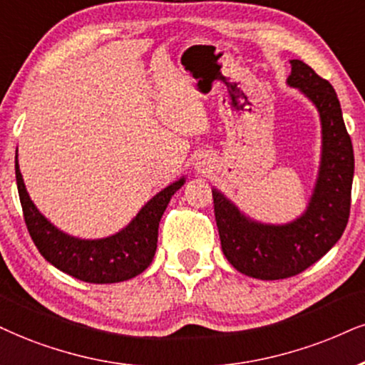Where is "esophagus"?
I'll use <instances>...</instances> for the list:
<instances>
[{"label":"esophagus","mask_w":365,"mask_h":365,"mask_svg":"<svg viewBox=\"0 0 365 365\" xmlns=\"http://www.w3.org/2000/svg\"><path fill=\"white\" fill-rule=\"evenodd\" d=\"M205 165H206V164H205V162H197V164H196V168H197V169H203V168H205Z\"/></svg>","instance_id":"esophagus-1"}]
</instances>
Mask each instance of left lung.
Listing matches in <instances>:
<instances>
[{
  "label": "left lung",
  "instance_id": "8db88e82",
  "mask_svg": "<svg viewBox=\"0 0 365 365\" xmlns=\"http://www.w3.org/2000/svg\"><path fill=\"white\" fill-rule=\"evenodd\" d=\"M287 86L317 108L322 125V154L307 210L287 223L250 218L213 187L215 220L222 250L238 272L276 281L303 272L340 240L349 222L354 181V148L334 86L303 61L292 58Z\"/></svg>",
  "mask_w": 365,
  "mask_h": 365
}]
</instances>
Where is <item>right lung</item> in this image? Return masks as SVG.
I'll return each mask as SVG.
<instances>
[{"label":"right lung","instance_id":"right-lung-1","mask_svg":"<svg viewBox=\"0 0 365 365\" xmlns=\"http://www.w3.org/2000/svg\"><path fill=\"white\" fill-rule=\"evenodd\" d=\"M15 174L26 228L40 254L58 271L93 284L128 281L150 265L157 250L159 223L170 197L181 190L186 178H179L157 192L142 210L113 235L103 238H79L57 228L40 213L26 191L24 175L15 155Z\"/></svg>","mask_w":365,"mask_h":365}]
</instances>
